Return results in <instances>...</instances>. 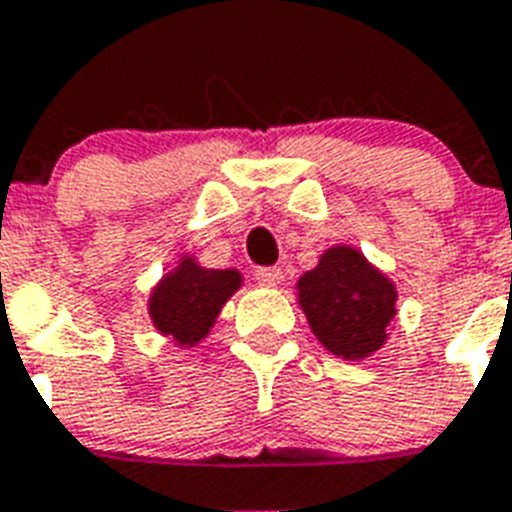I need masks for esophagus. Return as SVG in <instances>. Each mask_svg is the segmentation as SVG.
<instances>
[{"label":"esophagus","mask_w":512,"mask_h":512,"mask_svg":"<svg viewBox=\"0 0 512 512\" xmlns=\"http://www.w3.org/2000/svg\"><path fill=\"white\" fill-rule=\"evenodd\" d=\"M255 278L263 286H278L284 281V270L281 268H257Z\"/></svg>","instance_id":"esophagus-1"}]
</instances>
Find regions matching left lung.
Masks as SVG:
<instances>
[{"label":"left lung","mask_w":512,"mask_h":512,"mask_svg":"<svg viewBox=\"0 0 512 512\" xmlns=\"http://www.w3.org/2000/svg\"><path fill=\"white\" fill-rule=\"evenodd\" d=\"M299 307L328 352L365 360L384 347L397 315V289L355 247L326 249L297 281Z\"/></svg>","instance_id":"8db88e82"}]
</instances>
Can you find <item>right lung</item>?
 I'll use <instances>...</instances> for the list:
<instances>
[{
  "mask_svg": "<svg viewBox=\"0 0 512 512\" xmlns=\"http://www.w3.org/2000/svg\"><path fill=\"white\" fill-rule=\"evenodd\" d=\"M239 286V270L202 268L194 257H181L149 294V318L160 334L181 347H194L210 334L220 307Z\"/></svg>",
  "mask_w": 512,
  "mask_h": 512,
  "instance_id": "1",
  "label": "right lung"
}]
</instances>
